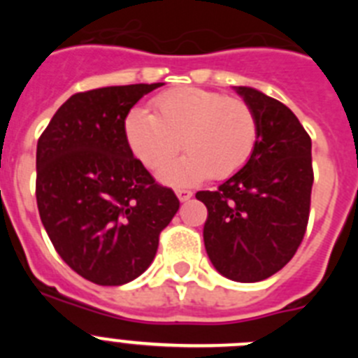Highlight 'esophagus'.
<instances>
[{
    "label": "esophagus",
    "mask_w": 358,
    "mask_h": 358,
    "mask_svg": "<svg viewBox=\"0 0 358 358\" xmlns=\"http://www.w3.org/2000/svg\"><path fill=\"white\" fill-rule=\"evenodd\" d=\"M176 194H177V197H179V201L186 202L192 199L194 192H192V189H186V188H179V189H176Z\"/></svg>",
    "instance_id": "1"
}]
</instances>
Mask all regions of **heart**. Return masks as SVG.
I'll list each match as a JSON object with an SVG mask.
<instances>
[{"instance_id": "b5f03b06", "label": "heart", "mask_w": 358, "mask_h": 358, "mask_svg": "<svg viewBox=\"0 0 358 358\" xmlns=\"http://www.w3.org/2000/svg\"><path fill=\"white\" fill-rule=\"evenodd\" d=\"M154 115L134 109L125 122L132 152L150 170H159L183 145L187 154L161 172L173 186L224 179L248 163L258 138L255 113L236 96L201 87H179L154 98Z\"/></svg>"}]
</instances>
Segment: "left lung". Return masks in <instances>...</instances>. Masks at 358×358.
Instances as JSON below:
<instances>
[{
    "mask_svg": "<svg viewBox=\"0 0 358 358\" xmlns=\"http://www.w3.org/2000/svg\"><path fill=\"white\" fill-rule=\"evenodd\" d=\"M235 90L255 113V150L218 189L195 197L208 208L202 235L213 267L233 281L255 283L285 267L305 236L312 140L285 103L245 85Z\"/></svg>",
    "mask_w": 358,
    "mask_h": 358,
    "instance_id": "left-lung-1",
    "label": "left lung"
}]
</instances>
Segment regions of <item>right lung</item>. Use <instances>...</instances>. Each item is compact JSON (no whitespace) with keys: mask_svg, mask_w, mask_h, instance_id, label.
<instances>
[{"mask_svg":"<svg viewBox=\"0 0 358 358\" xmlns=\"http://www.w3.org/2000/svg\"><path fill=\"white\" fill-rule=\"evenodd\" d=\"M157 84L110 85L69 96L37 141L36 197L55 251L96 285L143 274L179 199L136 159L125 118Z\"/></svg>","mask_w":358,"mask_h":358,"instance_id":"1","label":"right lung"}]
</instances>
